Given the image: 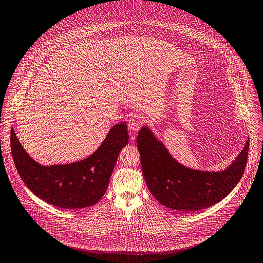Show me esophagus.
Segmentation results:
<instances>
[{"instance_id": "esophagus-1", "label": "esophagus", "mask_w": 263, "mask_h": 263, "mask_svg": "<svg viewBox=\"0 0 263 263\" xmlns=\"http://www.w3.org/2000/svg\"><path fill=\"white\" fill-rule=\"evenodd\" d=\"M143 123H144V117L142 114H139V113L132 114L128 119V128L133 133H137Z\"/></svg>"}]
</instances>
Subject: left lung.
Here are the masks:
<instances>
[{
    "mask_svg": "<svg viewBox=\"0 0 263 263\" xmlns=\"http://www.w3.org/2000/svg\"><path fill=\"white\" fill-rule=\"evenodd\" d=\"M142 173L151 194L163 206L178 212H198L228 196L247 164L249 138L235 160L221 171H202L178 162L149 126L138 133Z\"/></svg>",
    "mask_w": 263,
    "mask_h": 263,
    "instance_id": "1",
    "label": "left lung"
}]
</instances>
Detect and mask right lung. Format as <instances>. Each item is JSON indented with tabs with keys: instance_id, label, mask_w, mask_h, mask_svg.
<instances>
[{
	"instance_id": "1",
	"label": "right lung",
	"mask_w": 263,
	"mask_h": 263,
	"mask_svg": "<svg viewBox=\"0 0 263 263\" xmlns=\"http://www.w3.org/2000/svg\"><path fill=\"white\" fill-rule=\"evenodd\" d=\"M125 122L110 128L99 148L86 159L61 165H42L24 149L14 128L10 148L16 170L29 190L46 203L66 209L95 205L106 193L115 163L128 143Z\"/></svg>"
}]
</instances>
